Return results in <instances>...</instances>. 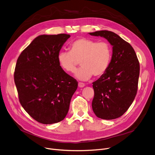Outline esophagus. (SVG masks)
<instances>
[{
	"label": "esophagus",
	"instance_id": "34e87169",
	"mask_svg": "<svg viewBox=\"0 0 155 155\" xmlns=\"http://www.w3.org/2000/svg\"><path fill=\"white\" fill-rule=\"evenodd\" d=\"M85 86V83H82V82H79V83H78V87H79L80 88H83V87H84Z\"/></svg>",
	"mask_w": 155,
	"mask_h": 155
}]
</instances>
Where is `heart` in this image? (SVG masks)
Here are the masks:
<instances>
[{
	"instance_id": "1",
	"label": "heart",
	"mask_w": 155,
	"mask_h": 155,
	"mask_svg": "<svg viewBox=\"0 0 155 155\" xmlns=\"http://www.w3.org/2000/svg\"><path fill=\"white\" fill-rule=\"evenodd\" d=\"M69 49L58 55L59 64L66 72H74L79 61L81 67L75 75L80 80H88L93 75L100 77L106 72L112 58V48L107 42L82 38L70 44Z\"/></svg>"
}]
</instances>
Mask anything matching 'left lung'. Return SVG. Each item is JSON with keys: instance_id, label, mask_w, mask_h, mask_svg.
<instances>
[{"instance_id": "1", "label": "left lung", "mask_w": 155, "mask_h": 155, "mask_svg": "<svg viewBox=\"0 0 155 155\" xmlns=\"http://www.w3.org/2000/svg\"><path fill=\"white\" fill-rule=\"evenodd\" d=\"M106 38L112 46V55L106 72L93 83L94 95L92 108L99 118L111 120L127 110L137 94L140 64L137 54L127 42L107 30L89 33Z\"/></svg>"}]
</instances>
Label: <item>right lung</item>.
Masks as SVG:
<instances>
[{"mask_svg":"<svg viewBox=\"0 0 155 155\" xmlns=\"http://www.w3.org/2000/svg\"><path fill=\"white\" fill-rule=\"evenodd\" d=\"M69 35H40L20 54L14 81L19 101L32 118L43 124L62 120L78 82L60 67L58 55Z\"/></svg>","mask_w":155,"mask_h":155,"instance_id":"add662e5","label":"right lung"}]
</instances>
